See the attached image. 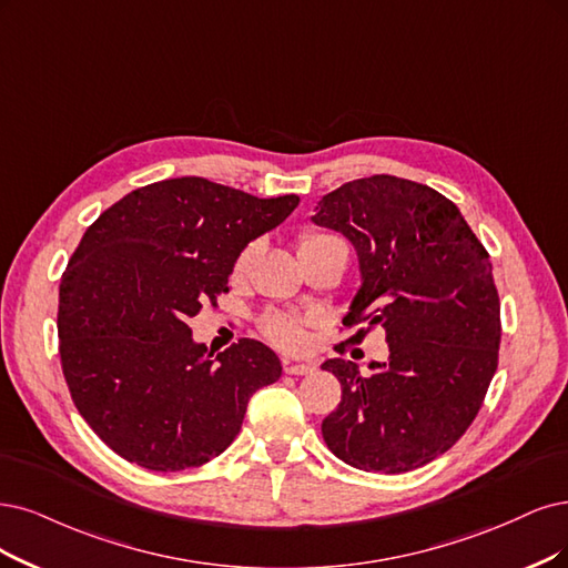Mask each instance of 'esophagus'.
<instances>
[{
	"label": "esophagus",
	"mask_w": 568,
	"mask_h": 568,
	"mask_svg": "<svg viewBox=\"0 0 568 568\" xmlns=\"http://www.w3.org/2000/svg\"><path fill=\"white\" fill-rule=\"evenodd\" d=\"M283 372H285V374L302 376V374H311V372H313V365H308V363H295V361H283Z\"/></svg>",
	"instance_id": "obj_1"
}]
</instances>
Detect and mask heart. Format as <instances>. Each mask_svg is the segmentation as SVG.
Instances as JSON below:
<instances>
[{
  "mask_svg": "<svg viewBox=\"0 0 568 568\" xmlns=\"http://www.w3.org/2000/svg\"><path fill=\"white\" fill-rule=\"evenodd\" d=\"M325 245L346 247L344 239H339L337 234H329V231H323V229H304L300 234V252L325 247ZM257 252H260L257 241H250L247 245L241 247V252L234 260V268H231V276H234V281H243L247 276V271L252 268V262H255ZM306 325H308V318L297 316V313H287V311H268L257 323L260 332L273 346H278L290 353L304 348Z\"/></svg>",
  "mask_w": 568,
  "mask_h": 568,
  "instance_id": "heart-1",
  "label": "heart"
}]
</instances>
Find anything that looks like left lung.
Segmentation results:
<instances>
[{"label":"left lung","mask_w":568,"mask_h":568,"mask_svg":"<svg viewBox=\"0 0 568 568\" xmlns=\"http://www.w3.org/2000/svg\"><path fill=\"white\" fill-rule=\"evenodd\" d=\"M313 222L358 250L363 287L346 327L386 332L388 361L332 358L342 403L323 437L344 464L397 475L452 449L485 403L498 367L500 302L489 252L435 189L393 175L353 180L323 196ZM339 355L346 344L334 346Z\"/></svg>","instance_id":"obj_1"}]
</instances>
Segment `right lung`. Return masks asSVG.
Here are the masks:
<instances>
[{"label": "right lung", "mask_w": 568, "mask_h": 568, "mask_svg": "<svg viewBox=\"0 0 568 568\" xmlns=\"http://www.w3.org/2000/svg\"><path fill=\"white\" fill-rule=\"evenodd\" d=\"M297 205L295 194L175 178L135 189L87 229L60 278V365L79 414L129 464H207L234 443L252 393L281 379L268 346L239 339L210 358L186 321L217 308L241 247Z\"/></svg>", "instance_id": "1"}]
</instances>
